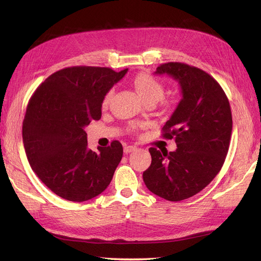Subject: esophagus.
Returning a JSON list of instances; mask_svg holds the SVG:
<instances>
[{"label": "esophagus", "instance_id": "esophagus-1", "mask_svg": "<svg viewBox=\"0 0 261 261\" xmlns=\"http://www.w3.org/2000/svg\"><path fill=\"white\" fill-rule=\"evenodd\" d=\"M136 149H137V147H136V146H133V145H125V146H124V152H125V153H129V152L135 151Z\"/></svg>", "mask_w": 261, "mask_h": 261}]
</instances>
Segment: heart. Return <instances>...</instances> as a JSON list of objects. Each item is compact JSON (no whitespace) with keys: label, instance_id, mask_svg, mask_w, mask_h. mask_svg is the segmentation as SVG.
I'll return each instance as SVG.
<instances>
[{"label":"heart","instance_id":"1","mask_svg":"<svg viewBox=\"0 0 261 261\" xmlns=\"http://www.w3.org/2000/svg\"><path fill=\"white\" fill-rule=\"evenodd\" d=\"M133 86L135 87L137 92L140 94V97L145 100L147 105H154L156 101H161L163 106L169 105V100L163 99L164 94V86L160 81H158L155 77L149 74L140 73L133 78ZM113 96V89L109 90L103 99H102L101 106L102 108H108L110 102H111Z\"/></svg>","mask_w":261,"mask_h":261}]
</instances>
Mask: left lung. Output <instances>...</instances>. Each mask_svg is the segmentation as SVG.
<instances>
[{
    "label": "left lung",
    "mask_w": 261,
    "mask_h": 261,
    "mask_svg": "<svg viewBox=\"0 0 261 261\" xmlns=\"http://www.w3.org/2000/svg\"><path fill=\"white\" fill-rule=\"evenodd\" d=\"M155 74L172 76L183 94L162 128V137L174 138L177 149L150 148L151 164L143 178L151 193L180 201L201 192L222 168L232 134L231 107L222 87L198 67L169 62Z\"/></svg>",
    "instance_id": "1"
}]
</instances>
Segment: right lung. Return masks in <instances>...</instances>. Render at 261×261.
Returning a JSON list of instances; mask_svg holds the SVG:
<instances>
[{"label":"right lung","mask_w":261,"mask_h":261,"mask_svg":"<svg viewBox=\"0 0 261 261\" xmlns=\"http://www.w3.org/2000/svg\"><path fill=\"white\" fill-rule=\"evenodd\" d=\"M127 70L66 67L50 75L31 96L22 122L27 159L42 183L62 198L89 200L111 183L123 156L122 144L113 140L92 151L84 128L100 120L105 94Z\"/></svg>","instance_id":"right-lung-1"}]
</instances>
